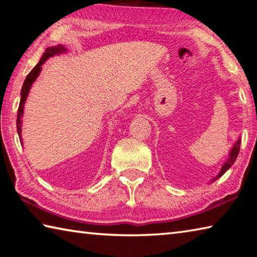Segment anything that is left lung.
<instances>
[{
    "label": "left lung",
    "instance_id": "obj_1",
    "mask_svg": "<svg viewBox=\"0 0 257 257\" xmlns=\"http://www.w3.org/2000/svg\"><path fill=\"white\" fill-rule=\"evenodd\" d=\"M240 143H241V138L239 137V138L237 139V141H236V143H234V144H233L232 149L230 150V152H229V158H228L227 161H225V162L223 163V165H222V168H221L220 172L217 173V176H216L215 178H213L212 181H215L216 179H219V178H220L221 176H223L224 173L227 172V170H229L230 167H231V165L234 163V161H236L237 156H238L239 150H240Z\"/></svg>",
    "mask_w": 257,
    "mask_h": 257
}]
</instances>
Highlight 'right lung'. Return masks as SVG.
<instances>
[{"instance_id":"obj_1","label":"right lung","mask_w":257,"mask_h":257,"mask_svg":"<svg viewBox=\"0 0 257 257\" xmlns=\"http://www.w3.org/2000/svg\"><path fill=\"white\" fill-rule=\"evenodd\" d=\"M64 52H67V49L63 45L47 47L44 52V54H43V56L41 58L40 62H38L36 66L34 67L33 70L28 73L27 77H26L24 85H23V88H21V97H20V103H19V108H18V115H17V132H18L20 142H23L21 141V139H23V137H21V127H23L24 106H25L26 99H27V97H28L29 90H30V88H32V86L35 82V80L37 79L38 75L41 73L42 66L46 62V60L52 58V56H54V55H59L61 53H64Z\"/></svg>"}]
</instances>
